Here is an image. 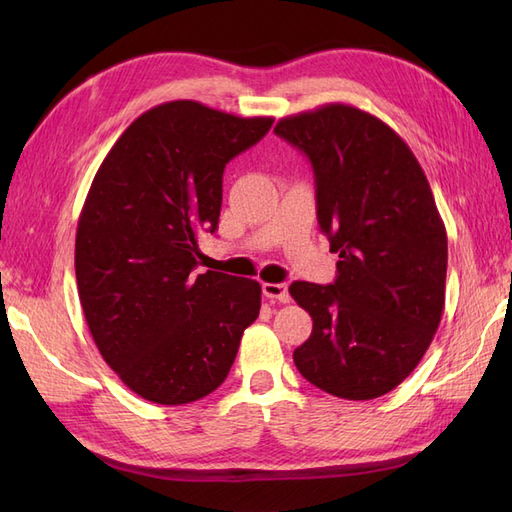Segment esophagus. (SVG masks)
Returning <instances> with one entry per match:
<instances>
[{
	"mask_svg": "<svg viewBox=\"0 0 512 512\" xmlns=\"http://www.w3.org/2000/svg\"><path fill=\"white\" fill-rule=\"evenodd\" d=\"M262 294H265L267 299L273 301H280V303H288L290 301V294H288V286L286 284H262Z\"/></svg>",
	"mask_w": 512,
	"mask_h": 512,
	"instance_id": "34e87169",
	"label": "esophagus"
}]
</instances>
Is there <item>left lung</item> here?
I'll return each instance as SVG.
<instances>
[{
    "label": "left lung",
    "mask_w": 512,
    "mask_h": 512,
    "mask_svg": "<svg viewBox=\"0 0 512 512\" xmlns=\"http://www.w3.org/2000/svg\"><path fill=\"white\" fill-rule=\"evenodd\" d=\"M273 132L312 162L318 224L339 254L333 284L288 288L314 320L294 365L335 397L376 399L412 374L442 318L448 243L429 181L395 130L350 104Z\"/></svg>",
    "instance_id": "8db88e82"
}]
</instances>
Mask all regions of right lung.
<instances>
[{
    "label": "right lung",
    "instance_id": "right-lung-1",
    "mask_svg": "<svg viewBox=\"0 0 512 512\" xmlns=\"http://www.w3.org/2000/svg\"><path fill=\"white\" fill-rule=\"evenodd\" d=\"M271 126L194 100L153 106L91 183L74 247L83 314L102 359L153 404L218 389L258 318L256 280L194 269L198 235L218 230L226 164Z\"/></svg>",
    "mask_w": 512,
    "mask_h": 512
}]
</instances>
